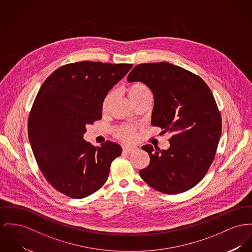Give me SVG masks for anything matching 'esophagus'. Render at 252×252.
I'll use <instances>...</instances> for the list:
<instances>
[{
  "label": "esophagus",
  "instance_id": "obj_1",
  "mask_svg": "<svg viewBox=\"0 0 252 252\" xmlns=\"http://www.w3.org/2000/svg\"><path fill=\"white\" fill-rule=\"evenodd\" d=\"M136 148L134 147V146H125V147H123V152L124 153H132V152H134Z\"/></svg>",
  "mask_w": 252,
  "mask_h": 252
}]
</instances>
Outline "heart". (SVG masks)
<instances>
[{"label":"heart","mask_w":252,"mask_h":252,"mask_svg":"<svg viewBox=\"0 0 252 252\" xmlns=\"http://www.w3.org/2000/svg\"><path fill=\"white\" fill-rule=\"evenodd\" d=\"M127 94H128V97H129L131 102H134V101L140 98V97H143V96H146V95H151V91L144 83L135 82V83L130 85L127 88ZM114 96H115L114 92L109 93L105 96L103 103H102L103 112H106L108 110ZM116 134H117L118 137L121 138V139L130 140L134 137V129L133 127H130V126H119L116 129Z\"/></svg>","instance_id":"heart-1"}]
</instances>
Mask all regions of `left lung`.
I'll return each mask as SVG.
<instances>
[{"label": "left lung", "instance_id": "left-lung-1", "mask_svg": "<svg viewBox=\"0 0 252 252\" xmlns=\"http://www.w3.org/2000/svg\"><path fill=\"white\" fill-rule=\"evenodd\" d=\"M127 80L151 90V124L172 134L167 150L142 146L150 163L139 171L140 177L164 194L191 189L207 173L221 134L220 114L209 87L200 76L167 62L139 64Z\"/></svg>", "mask_w": 252, "mask_h": 252}]
</instances>
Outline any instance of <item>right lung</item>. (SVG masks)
I'll return each instance as SVG.
<instances>
[{
	"instance_id": "1",
	"label": "right lung",
	"mask_w": 252,
	"mask_h": 252,
	"mask_svg": "<svg viewBox=\"0 0 252 252\" xmlns=\"http://www.w3.org/2000/svg\"><path fill=\"white\" fill-rule=\"evenodd\" d=\"M132 67L71 63L54 70L41 86L29 118V138L38 166L59 192L82 199L106 183L122 148L112 141L94 147L83 135L87 125L102 118L108 92Z\"/></svg>"
}]
</instances>
